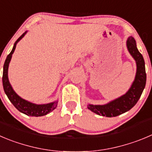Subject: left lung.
I'll use <instances>...</instances> for the list:
<instances>
[{"mask_svg":"<svg viewBox=\"0 0 152 152\" xmlns=\"http://www.w3.org/2000/svg\"><path fill=\"white\" fill-rule=\"evenodd\" d=\"M127 48L137 63V74L135 80L129 90L120 98L104 105H88V109L98 115L106 117L119 115L131 110L140 99L146 83L145 61L142 55L137 48L136 41L129 37L127 41Z\"/></svg>","mask_w":152,"mask_h":152,"instance_id":"obj_1","label":"left lung"}]
</instances>
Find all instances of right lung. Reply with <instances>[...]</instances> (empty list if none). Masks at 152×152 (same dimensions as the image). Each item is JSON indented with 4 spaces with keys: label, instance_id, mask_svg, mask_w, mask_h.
Masks as SVG:
<instances>
[{
    "label": "right lung",
    "instance_id": "right-lung-1",
    "mask_svg": "<svg viewBox=\"0 0 152 152\" xmlns=\"http://www.w3.org/2000/svg\"><path fill=\"white\" fill-rule=\"evenodd\" d=\"M25 34L26 32L24 33V34L17 39V41L15 42V44H14L13 48H12V51L10 52V54L7 56V59H6L5 63H4V72H3V86H4V92H5L7 97H8V99H10V102H12V104L15 106V107L18 110L23 113L26 114V115H30V116H42V115H47L48 113L53 111V110L57 107V101L54 102H52V103L46 104H35L30 103V102L25 101L24 99H21V97L18 96V95L15 93V91L13 90V89H12L11 85H10V82H9V63H10L11 58H12V54L13 53L14 50H15L17 42L24 37Z\"/></svg>",
    "mask_w": 152,
    "mask_h": 152
}]
</instances>
